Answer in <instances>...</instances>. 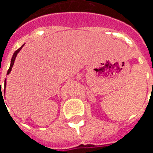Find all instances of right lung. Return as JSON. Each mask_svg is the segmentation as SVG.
I'll return each mask as SVG.
<instances>
[{
  "label": "right lung",
  "mask_w": 153,
  "mask_h": 153,
  "mask_svg": "<svg viewBox=\"0 0 153 153\" xmlns=\"http://www.w3.org/2000/svg\"><path fill=\"white\" fill-rule=\"evenodd\" d=\"M25 45V44H24ZM24 45L21 47V48H19L18 50H16L14 52V53H13V57H12V59H11V65H10V67H9L8 71H7V75H8L10 72H11V71H12V68H13V65H14V61H15V59H16V57H17V54L19 53V52L22 49V48L24 47ZM7 79H5V83H4V89H6V85H7ZM0 88H1V82H0Z\"/></svg>",
  "instance_id": "right-lung-1"
}]
</instances>
